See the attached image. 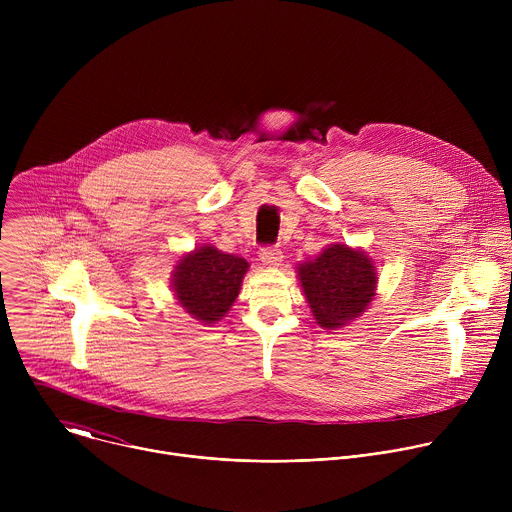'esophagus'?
<instances>
[{"instance_id":"esophagus-1","label":"esophagus","mask_w":512,"mask_h":512,"mask_svg":"<svg viewBox=\"0 0 512 512\" xmlns=\"http://www.w3.org/2000/svg\"><path fill=\"white\" fill-rule=\"evenodd\" d=\"M261 261L267 267H277L283 261V253L277 247H263L261 249Z\"/></svg>"}]
</instances>
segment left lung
<instances>
[{
    "mask_svg": "<svg viewBox=\"0 0 512 512\" xmlns=\"http://www.w3.org/2000/svg\"><path fill=\"white\" fill-rule=\"evenodd\" d=\"M298 277L318 326L338 330L358 318L377 296L371 257L348 245H328L316 259L298 265Z\"/></svg>",
    "mask_w": 512,
    "mask_h": 512,
    "instance_id": "obj_1",
    "label": "left lung"
}]
</instances>
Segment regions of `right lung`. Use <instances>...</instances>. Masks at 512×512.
<instances>
[{
	"label": "right lung",
	"instance_id": "right-lung-1",
	"mask_svg": "<svg viewBox=\"0 0 512 512\" xmlns=\"http://www.w3.org/2000/svg\"><path fill=\"white\" fill-rule=\"evenodd\" d=\"M249 263L212 245L196 247L180 257L172 273L178 304L198 322L214 324L235 304Z\"/></svg>",
	"mask_w": 512,
	"mask_h": 512
}]
</instances>
